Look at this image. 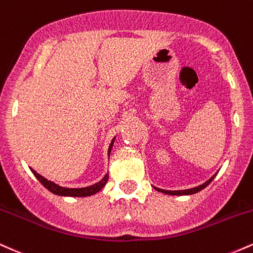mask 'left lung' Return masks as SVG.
Returning a JSON list of instances; mask_svg holds the SVG:
<instances>
[{
  "label": "left lung",
  "mask_w": 253,
  "mask_h": 253,
  "mask_svg": "<svg viewBox=\"0 0 253 253\" xmlns=\"http://www.w3.org/2000/svg\"><path fill=\"white\" fill-rule=\"evenodd\" d=\"M215 176H216V173L213 177H211V178L208 179V181L206 182V183H203V184L199 185V187H196V188H191V189H185V190H163V189H159V188H155V189L158 190V191H161V193L168 194V195H191V194H195V193H197V191L202 190L203 188L207 187V185L210 184L211 181H213L214 177H215Z\"/></svg>",
  "instance_id": "obj_1"
}]
</instances>
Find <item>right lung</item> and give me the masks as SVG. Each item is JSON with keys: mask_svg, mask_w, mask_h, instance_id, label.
I'll use <instances>...</instances> for the list:
<instances>
[{"mask_svg": "<svg viewBox=\"0 0 253 253\" xmlns=\"http://www.w3.org/2000/svg\"><path fill=\"white\" fill-rule=\"evenodd\" d=\"M113 143H114V139H113V141L109 145L108 156H109L110 151H112ZM31 171L33 172V175L37 177L38 181L42 183V184L46 188V189H48L51 191V193L56 194V195H60V196L85 197V196L94 195V194H96L97 191H100L101 189H102V188L104 187V184H106L107 181H108V175H106L102 179H101L100 182L96 183V184H94V185H90V187H86V188H64V187H59V185L56 184V183H53V182L48 181V179H46L45 177L39 175V173H38L37 171H34L33 169H32V168H31Z\"/></svg>", "mask_w": 253, "mask_h": 253, "instance_id": "obj_1", "label": "right lung"}]
</instances>
